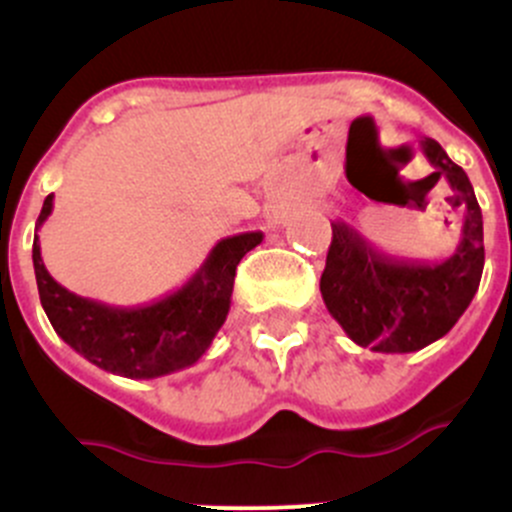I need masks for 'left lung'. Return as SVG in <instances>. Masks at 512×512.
Returning <instances> with one entry per match:
<instances>
[{
	"label": "left lung",
	"mask_w": 512,
	"mask_h": 512,
	"mask_svg": "<svg viewBox=\"0 0 512 512\" xmlns=\"http://www.w3.org/2000/svg\"><path fill=\"white\" fill-rule=\"evenodd\" d=\"M433 165L428 178H446L448 203L463 210L456 250L436 262L386 255L352 225L334 220L327 267L319 280L329 314L359 347L409 354L446 337L476 297L483 275V215L466 170L433 138H421Z\"/></svg>",
	"instance_id": "1"
}]
</instances>
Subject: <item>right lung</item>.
<instances>
[{"label": "right lung", "mask_w": 512, "mask_h": 512, "mask_svg": "<svg viewBox=\"0 0 512 512\" xmlns=\"http://www.w3.org/2000/svg\"><path fill=\"white\" fill-rule=\"evenodd\" d=\"M51 210L54 193L46 195L36 230ZM262 237L260 230L223 237L183 287L156 302L111 307L61 287L46 270L39 235H34L32 260L41 307L54 332L98 369L126 379L173 374L193 366L210 349L230 312L237 265Z\"/></svg>", "instance_id": "add662e5"}]
</instances>
